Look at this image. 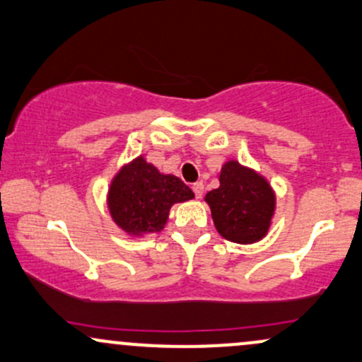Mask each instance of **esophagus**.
<instances>
[{
  "label": "esophagus",
  "mask_w": 362,
  "mask_h": 362,
  "mask_svg": "<svg viewBox=\"0 0 362 362\" xmlns=\"http://www.w3.org/2000/svg\"><path fill=\"white\" fill-rule=\"evenodd\" d=\"M192 190H194L195 197L201 199L202 194H204V184H202V182H195V184L192 185Z\"/></svg>",
  "instance_id": "34e87169"
}]
</instances>
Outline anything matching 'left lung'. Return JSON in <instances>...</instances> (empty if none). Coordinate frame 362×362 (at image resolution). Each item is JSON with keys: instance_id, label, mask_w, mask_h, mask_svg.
Here are the masks:
<instances>
[{"instance_id": "left-lung-1", "label": "left lung", "mask_w": 362, "mask_h": 362, "mask_svg": "<svg viewBox=\"0 0 362 362\" xmlns=\"http://www.w3.org/2000/svg\"><path fill=\"white\" fill-rule=\"evenodd\" d=\"M219 187L204 201L218 233L228 242L250 245L264 240L276 214V192L262 173L236 160L224 161Z\"/></svg>"}]
</instances>
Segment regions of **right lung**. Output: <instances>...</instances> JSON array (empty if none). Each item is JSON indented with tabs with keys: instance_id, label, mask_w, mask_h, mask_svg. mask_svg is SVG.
<instances>
[{
	"instance_id": "1",
	"label": "right lung",
	"mask_w": 362,
	"mask_h": 362,
	"mask_svg": "<svg viewBox=\"0 0 362 362\" xmlns=\"http://www.w3.org/2000/svg\"><path fill=\"white\" fill-rule=\"evenodd\" d=\"M194 199L180 178L161 173L143 155L117 170L107 190L112 221L132 238L160 233L173 204Z\"/></svg>"
}]
</instances>
